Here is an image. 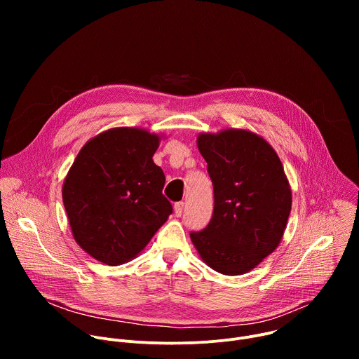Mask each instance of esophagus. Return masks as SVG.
Instances as JSON below:
<instances>
[{
	"instance_id": "obj_1",
	"label": "esophagus",
	"mask_w": 359,
	"mask_h": 359,
	"mask_svg": "<svg viewBox=\"0 0 359 359\" xmlns=\"http://www.w3.org/2000/svg\"><path fill=\"white\" fill-rule=\"evenodd\" d=\"M183 206H184L183 201L175 203V216H176V217H180V216H182V213H183Z\"/></svg>"
}]
</instances>
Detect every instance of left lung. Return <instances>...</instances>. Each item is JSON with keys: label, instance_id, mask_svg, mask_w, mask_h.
I'll use <instances>...</instances> for the list:
<instances>
[{"label": "left lung", "instance_id": "obj_1", "mask_svg": "<svg viewBox=\"0 0 359 359\" xmlns=\"http://www.w3.org/2000/svg\"><path fill=\"white\" fill-rule=\"evenodd\" d=\"M197 147L213 182L209 226L190 233L200 259L224 276L257 267L281 243L291 212V187L273 146L247 129L201 132Z\"/></svg>", "mask_w": 359, "mask_h": 359}]
</instances>
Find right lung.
Returning <instances> with one entry per match:
<instances>
[{
	"mask_svg": "<svg viewBox=\"0 0 359 359\" xmlns=\"http://www.w3.org/2000/svg\"><path fill=\"white\" fill-rule=\"evenodd\" d=\"M162 137L142 128H112L89 139L69 168L62 186L69 227L95 260H133L172 215L163 170L153 162Z\"/></svg>",
	"mask_w": 359,
	"mask_h": 359,
	"instance_id": "obj_1",
	"label": "right lung"
}]
</instances>
